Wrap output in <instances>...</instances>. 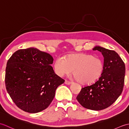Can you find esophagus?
Wrapping results in <instances>:
<instances>
[{"label":"esophagus","instance_id":"34e87169","mask_svg":"<svg viewBox=\"0 0 129 129\" xmlns=\"http://www.w3.org/2000/svg\"><path fill=\"white\" fill-rule=\"evenodd\" d=\"M65 84H67V85H70L71 84H72V82L69 81H68V80H65Z\"/></svg>","mask_w":129,"mask_h":129}]
</instances>
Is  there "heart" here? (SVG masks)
I'll return each mask as SVG.
<instances>
[{
  "label": "heart",
  "mask_w": 129,
  "mask_h": 129,
  "mask_svg": "<svg viewBox=\"0 0 129 129\" xmlns=\"http://www.w3.org/2000/svg\"><path fill=\"white\" fill-rule=\"evenodd\" d=\"M55 72L62 76L71 73L81 84L94 83L100 77L104 69L103 61L91 55L73 54L64 59L58 57L54 64Z\"/></svg>",
  "instance_id": "1"
}]
</instances>
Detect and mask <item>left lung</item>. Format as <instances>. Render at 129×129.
Returning a JSON list of instances; mask_svg holds the SVG:
<instances>
[{
	"mask_svg": "<svg viewBox=\"0 0 129 129\" xmlns=\"http://www.w3.org/2000/svg\"><path fill=\"white\" fill-rule=\"evenodd\" d=\"M92 50L99 51L103 55V72L96 83L81 89L76 99L84 108L98 111L111 105L121 94L125 65L114 50L100 46H95Z\"/></svg>",
	"mask_w": 129,
	"mask_h": 129,
	"instance_id": "1",
	"label": "left lung"
}]
</instances>
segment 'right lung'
I'll use <instances>...</instances> for the list:
<instances>
[{"instance_id": "obj_1", "label": "right lung", "mask_w": 129, "mask_h": 129, "mask_svg": "<svg viewBox=\"0 0 129 129\" xmlns=\"http://www.w3.org/2000/svg\"><path fill=\"white\" fill-rule=\"evenodd\" d=\"M53 60L49 54L33 47L17 50L8 60L5 86L19 108L37 113L50 105L65 81L54 73Z\"/></svg>"}]
</instances>
